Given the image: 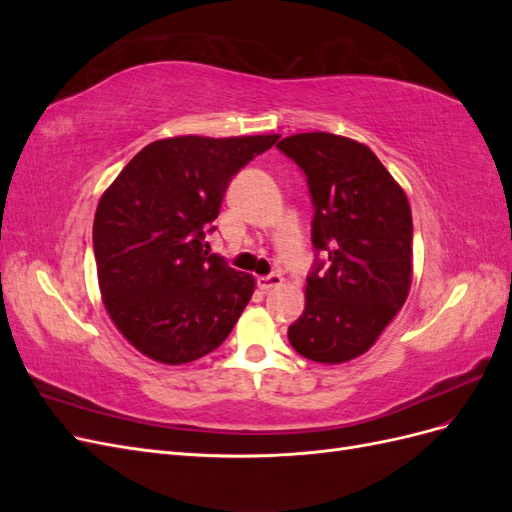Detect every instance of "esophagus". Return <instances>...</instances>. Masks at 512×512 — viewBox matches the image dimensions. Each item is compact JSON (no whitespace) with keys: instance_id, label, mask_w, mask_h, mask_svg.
Returning <instances> with one entry per match:
<instances>
[{"instance_id":"34e87169","label":"esophagus","mask_w":512,"mask_h":512,"mask_svg":"<svg viewBox=\"0 0 512 512\" xmlns=\"http://www.w3.org/2000/svg\"><path fill=\"white\" fill-rule=\"evenodd\" d=\"M284 277L280 273H271V275H265V277H258V288L260 290H271V288H277L282 286Z\"/></svg>"}]
</instances>
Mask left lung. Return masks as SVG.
Listing matches in <instances>:
<instances>
[{
  "mask_svg": "<svg viewBox=\"0 0 512 512\" xmlns=\"http://www.w3.org/2000/svg\"><path fill=\"white\" fill-rule=\"evenodd\" d=\"M277 149L303 170L314 207L316 260L305 309L288 327V339L309 361L344 363L374 346L406 303L408 198L376 153L350 138L307 132L284 138Z\"/></svg>",
  "mask_w": 512,
  "mask_h": 512,
  "instance_id": "left-lung-1",
  "label": "left lung"
}]
</instances>
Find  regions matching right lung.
<instances>
[{"instance_id": "right-lung-1", "label": "right lung", "mask_w": 512, "mask_h": 512, "mask_svg": "<svg viewBox=\"0 0 512 512\" xmlns=\"http://www.w3.org/2000/svg\"><path fill=\"white\" fill-rule=\"evenodd\" d=\"M277 134L175 136L141 149L100 198L94 254L104 307L149 359L181 365L218 348L254 277L209 254L222 198Z\"/></svg>"}]
</instances>
